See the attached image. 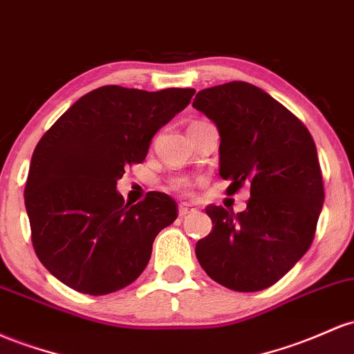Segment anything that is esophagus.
<instances>
[{
    "label": "esophagus",
    "mask_w": 354,
    "mask_h": 354,
    "mask_svg": "<svg viewBox=\"0 0 354 354\" xmlns=\"http://www.w3.org/2000/svg\"><path fill=\"white\" fill-rule=\"evenodd\" d=\"M178 212H180V216H186V215H189V213H195L196 208H193L192 205H188V203H181L180 208H178Z\"/></svg>",
    "instance_id": "34e87169"
}]
</instances>
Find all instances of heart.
<instances>
[{
  "mask_svg": "<svg viewBox=\"0 0 354 354\" xmlns=\"http://www.w3.org/2000/svg\"><path fill=\"white\" fill-rule=\"evenodd\" d=\"M173 188L176 189H181V192H188L189 188H192V183H189V180H186V178H176V180H173Z\"/></svg>",
  "mask_w": 354,
  "mask_h": 354,
  "instance_id": "obj_1",
  "label": "heart"
}]
</instances>
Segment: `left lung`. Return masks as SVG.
Instances as JSON below:
<instances>
[{
	"mask_svg": "<svg viewBox=\"0 0 354 354\" xmlns=\"http://www.w3.org/2000/svg\"><path fill=\"white\" fill-rule=\"evenodd\" d=\"M193 107L220 133V176L228 193L250 186L240 213L209 205L208 236L196 259L218 284L255 292L282 279L313 243L324 201L316 145L308 127L262 88L228 82L200 91Z\"/></svg>",
	"mask_w": 354,
	"mask_h": 354,
	"instance_id": "1",
	"label": "left lung"
}]
</instances>
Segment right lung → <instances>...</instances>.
<instances>
[{
	"label": "right lung",
	"instance_id": "obj_1",
	"mask_svg": "<svg viewBox=\"0 0 354 354\" xmlns=\"http://www.w3.org/2000/svg\"><path fill=\"white\" fill-rule=\"evenodd\" d=\"M195 88L158 92L106 85L80 97L40 139L25 186L32 242L45 269L82 294L129 286L153 242L178 216L165 193L124 203L118 180L145 161L151 139L192 100Z\"/></svg>",
	"mask_w": 354,
	"mask_h": 354
}]
</instances>
